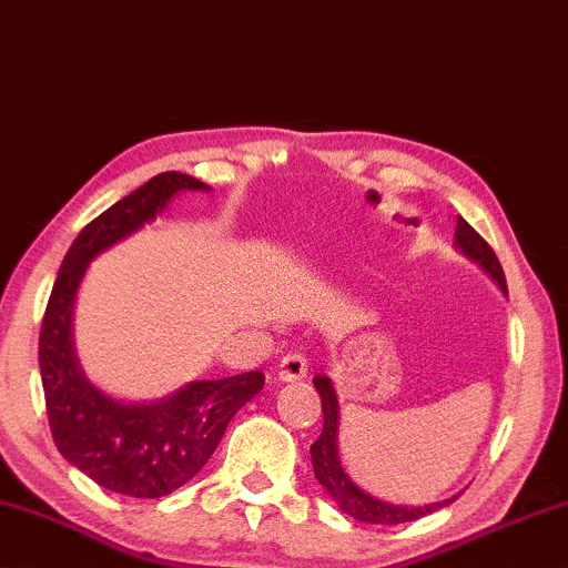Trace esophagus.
Wrapping results in <instances>:
<instances>
[{"mask_svg": "<svg viewBox=\"0 0 568 568\" xmlns=\"http://www.w3.org/2000/svg\"><path fill=\"white\" fill-rule=\"evenodd\" d=\"M306 371H308L306 357L298 355V353H291V355L281 357V363H277V367H275V381H277V383L301 381V378H306Z\"/></svg>", "mask_w": 568, "mask_h": 568, "instance_id": "34e87169", "label": "esophagus"}]
</instances>
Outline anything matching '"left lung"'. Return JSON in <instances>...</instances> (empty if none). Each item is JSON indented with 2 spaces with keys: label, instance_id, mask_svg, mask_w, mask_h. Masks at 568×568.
<instances>
[{
  "label": "left lung",
  "instance_id": "1",
  "mask_svg": "<svg viewBox=\"0 0 568 568\" xmlns=\"http://www.w3.org/2000/svg\"><path fill=\"white\" fill-rule=\"evenodd\" d=\"M455 246H458V252L466 254L468 260H474L476 265L507 293L505 270H501L497 254H494L491 246L484 242L476 229H470V223L466 219H458V226H455ZM314 386L318 390V396H322L324 429L322 435H318V440L311 445V463H314L316 481L329 491V497L337 501L342 513L371 525H402V523L419 520V517H425L429 513H437V509H443L450 505V501L458 499V497H450L445 501H435V505H425V507H404V505H388V501H381L371 497L367 491H363L361 486L345 474V468H342L339 463V445H337L339 402H337V394H334L332 381L326 378V375H316Z\"/></svg>",
  "mask_w": 568,
  "mask_h": 568
}]
</instances>
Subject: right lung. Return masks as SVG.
Masks as SVG:
<instances>
[{
    "label": "right lung",
    "instance_id": "1",
    "mask_svg": "<svg viewBox=\"0 0 568 568\" xmlns=\"http://www.w3.org/2000/svg\"><path fill=\"white\" fill-rule=\"evenodd\" d=\"M182 190H207L182 172H162L79 231L48 298L38 363L53 443L102 489L135 499L166 497L187 484L219 447L229 422L260 394L265 375L250 371L193 381L159 402L128 404L92 386L74 353L71 314L90 262L164 213Z\"/></svg>",
    "mask_w": 568,
    "mask_h": 568
}]
</instances>
